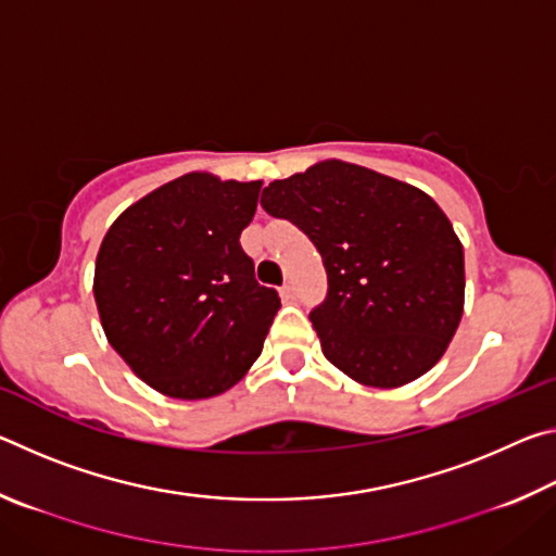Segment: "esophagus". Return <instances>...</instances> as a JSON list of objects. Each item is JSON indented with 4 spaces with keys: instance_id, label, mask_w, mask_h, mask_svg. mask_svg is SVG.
I'll use <instances>...</instances> for the list:
<instances>
[{
    "instance_id": "obj_1",
    "label": "esophagus",
    "mask_w": 556,
    "mask_h": 556,
    "mask_svg": "<svg viewBox=\"0 0 556 556\" xmlns=\"http://www.w3.org/2000/svg\"><path fill=\"white\" fill-rule=\"evenodd\" d=\"M281 296H285L287 301H294L296 299V287H294V281H285V287H281Z\"/></svg>"
}]
</instances>
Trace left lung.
Listing matches in <instances>:
<instances>
[{"mask_svg": "<svg viewBox=\"0 0 556 556\" xmlns=\"http://www.w3.org/2000/svg\"><path fill=\"white\" fill-rule=\"evenodd\" d=\"M260 203L324 260L328 291L308 318L338 370L368 388H402L434 368L466 289L464 248L434 199L331 159L271 181Z\"/></svg>", "mask_w": 556, "mask_h": 556, "instance_id": "obj_1", "label": "left lung"}]
</instances>
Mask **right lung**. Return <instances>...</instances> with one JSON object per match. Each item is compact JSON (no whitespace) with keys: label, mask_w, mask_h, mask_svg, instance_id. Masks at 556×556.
Returning a JSON list of instances; mask_svg holds the SVG:
<instances>
[{"label":"right lung","mask_w":556,"mask_h":556,"mask_svg":"<svg viewBox=\"0 0 556 556\" xmlns=\"http://www.w3.org/2000/svg\"><path fill=\"white\" fill-rule=\"evenodd\" d=\"M260 188L186 174L110 225L92 281L98 314L110 345L156 392L215 397L260 357L281 306L240 248Z\"/></svg>","instance_id":"add662e5"}]
</instances>
